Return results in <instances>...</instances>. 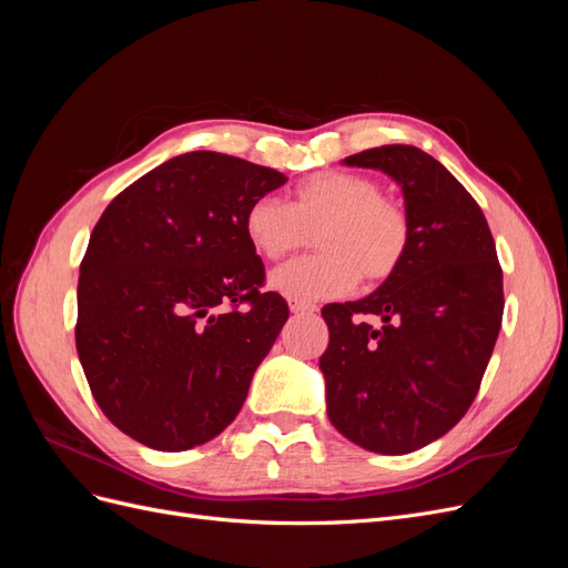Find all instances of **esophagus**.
I'll list each match as a JSON object with an SVG mask.
<instances>
[{
    "label": "esophagus",
    "instance_id": "1",
    "mask_svg": "<svg viewBox=\"0 0 568 568\" xmlns=\"http://www.w3.org/2000/svg\"><path fill=\"white\" fill-rule=\"evenodd\" d=\"M288 311L294 313V315H313L317 307L315 305H311V303H303V301H294V298H288Z\"/></svg>",
    "mask_w": 568,
    "mask_h": 568
}]
</instances>
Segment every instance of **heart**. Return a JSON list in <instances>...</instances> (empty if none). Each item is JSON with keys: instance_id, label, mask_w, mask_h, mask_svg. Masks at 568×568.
<instances>
[{"instance_id": "b5f03b06", "label": "heart", "mask_w": 568, "mask_h": 568, "mask_svg": "<svg viewBox=\"0 0 568 568\" xmlns=\"http://www.w3.org/2000/svg\"><path fill=\"white\" fill-rule=\"evenodd\" d=\"M248 246L265 261H282L315 236L320 253L298 257L272 272L270 286L282 296L315 303L346 296L359 274L384 282L400 267L409 248V220L382 186L353 173H317L303 180L291 203L257 196L244 213Z\"/></svg>"}]
</instances>
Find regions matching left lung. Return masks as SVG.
Segmentation results:
<instances>
[{"mask_svg":"<svg viewBox=\"0 0 568 568\" xmlns=\"http://www.w3.org/2000/svg\"><path fill=\"white\" fill-rule=\"evenodd\" d=\"M343 165L382 170L400 186L412 239L369 296L322 307L326 415L369 453H415L476 398L503 324V270L484 211L434 156L388 144Z\"/></svg>","mask_w":568,"mask_h":568,"instance_id":"1","label":"left lung"}]
</instances>
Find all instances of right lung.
I'll return each mask as SVG.
<instances>
[{
  "mask_svg": "<svg viewBox=\"0 0 568 568\" xmlns=\"http://www.w3.org/2000/svg\"><path fill=\"white\" fill-rule=\"evenodd\" d=\"M286 180L227 153L189 151L99 217L78 280V357L101 412L146 448H196L242 409L288 320L280 294L257 291L265 267L244 213Z\"/></svg>",
  "mask_w": 568,
  "mask_h": 568,
  "instance_id": "obj_1",
  "label": "right lung"
}]
</instances>
